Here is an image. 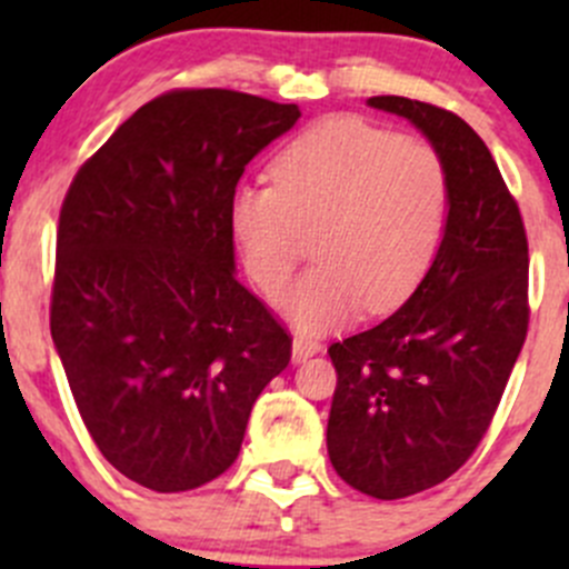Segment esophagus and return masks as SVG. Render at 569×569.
Returning a JSON list of instances; mask_svg holds the SVG:
<instances>
[{
    "instance_id": "34e87169",
    "label": "esophagus",
    "mask_w": 569,
    "mask_h": 569,
    "mask_svg": "<svg viewBox=\"0 0 569 569\" xmlns=\"http://www.w3.org/2000/svg\"><path fill=\"white\" fill-rule=\"evenodd\" d=\"M319 349V341H311V338H295V341H291V358H295V363H306V360L313 358Z\"/></svg>"
}]
</instances>
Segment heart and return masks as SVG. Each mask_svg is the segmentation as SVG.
Instances as JSON below:
<instances>
[{
	"mask_svg": "<svg viewBox=\"0 0 569 569\" xmlns=\"http://www.w3.org/2000/svg\"><path fill=\"white\" fill-rule=\"evenodd\" d=\"M274 183H239L228 203L250 280L278 297L313 239V267L280 308L319 332L360 311L399 306L443 237L449 176L421 137L393 134L355 114L308 126L272 164Z\"/></svg>",
	"mask_w": 569,
	"mask_h": 569,
	"instance_id": "obj_1",
	"label": "heart"
}]
</instances>
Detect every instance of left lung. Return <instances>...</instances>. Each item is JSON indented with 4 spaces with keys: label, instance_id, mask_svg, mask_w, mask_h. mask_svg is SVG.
<instances>
[{
    "label": "left lung",
    "instance_id": "8db88e82",
    "mask_svg": "<svg viewBox=\"0 0 569 569\" xmlns=\"http://www.w3.org/2000/svg\"><path fill=\"white\" fill-rule=\"evenodd\" d=\"M369 107L407 118L443 157V239L405 306L327 349L338 371L327 455L380 501L449 479L473 455L529 330V242L481 137L449 109L401 96Z\"/></svg>",
    "mask_w": 569,
    "mask_h": 569
}]
</instances>
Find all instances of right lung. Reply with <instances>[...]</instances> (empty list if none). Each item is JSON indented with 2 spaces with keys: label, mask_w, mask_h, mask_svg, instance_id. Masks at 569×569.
Returning <instances> with one entry per match:
<instances>
[{
  "label": "right lung",
  "mask_w": 569,
  "mask_h": 569,
  "mask_svg": "<svg viewBox=\"0 0 569 569\" xmlns=\"http://www.w3.org/2000/svg\"><path fill=\"white\" fill-rule=\"evenodd\" d=\"M297 118L237 90H173L120 123L62 200L51 341L90 438L148 490L226 473L289 366V332L237 280L228 203Z\"/></svg>",
  "instance_id": "add662e5"
}]
</instances>
